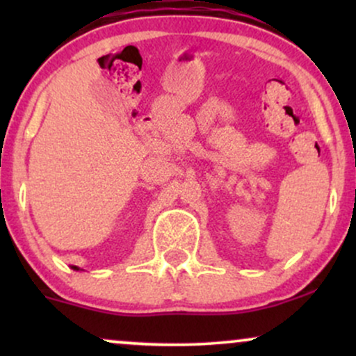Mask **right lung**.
Returning <instances> with one entry per match:
<instances>
[{
  "mask_svg": "<svg viewBox=\"0 0 356 356\" xmlns=\"http://www.w3.org/2000/svg\"><path fill=\"white\" fill-rule=\"evenodd\" d=\"M73 269H79V268H76V266H73Z\"/></svg>",
  "mask_w": 356,
  "mask_h": 356,
  "instance_id": "obj_1",
  "label": "right lung"
}]
</instances>
